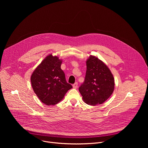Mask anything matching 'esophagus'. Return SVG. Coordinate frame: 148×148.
<instances>
[{"label":"esophagus","instance_id":"esophagus-1","mask_svg":"<svg viewBox=\"0 0 148 148\" xmlns=\"http://www.w3.org/2000/svg\"><path fill=\"white\" fill-rule=\"evenodd\" d=\"M73 87L74 88H75V89L77 88V87H78V83H77V82L74 83V84H73Z\"/></svg>","mask_w":148,"mask_h":148}]
</instances>
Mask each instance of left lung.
Returning a JSON list of instances; mask_svg holds the SVG:
<instances>
[{"label": "left lung", "mask_w": 148, "mask_h": 148, "mask_svg": "<svg viewBox=\"0 0 148 148\" xmlns=\"http://www.w3.org/2000/svg\"><path fill=\"white\" fill-rule=\"evenodd\" d=\"M86 64L85 81L79 91L84 102L95 106L102 104L112 95L115 88L114 78L108 66L96 56L90 55Z\"/></svg>", "instance_id": "8db88e82"}]
</instances>
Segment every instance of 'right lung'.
Listing matches in <instances>:
<instances>
[{"instance_id":"obj_1","label":"right lung","mask_w":148,"mask_h":148,"mask_svg":"<svg viewBox=\"0 0 148 148\" xmlns=\"http://www.w3.org/2000/svg\"><path fill=\"white\" fill-rule=\"evenodd\" d=\"M62 60L50 54L36 68L30 77L32 87L39 99L46 105H54L73 88L61 69Z\"/></svg>"}]
</instances>
